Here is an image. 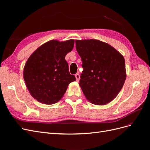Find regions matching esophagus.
<instances>
[{"instance_id": "1", "label": "esophagus", "mask_w": 150, "mask_h": 150, "mask_svg": "<svg viewBox=\"0 0 150 150\" xmlns=\"http://www.w3.org/2000/svg\"><path fill=\"white\" fill-rule=\"evenodd\" d=\"M75 77H76V81H79V79H80V75L79 73H77L76 75H75Z\"/></svg>"}]
</instances>
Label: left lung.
<instances>
[{
  "label": "left lung",
  "mask_w": 150,
  "mask_h": 150,
  "mask_svg": "<svg viewBox=\"0 0 150 150\" xmlns=\"http://www.w3.org/2000/svg\"><path fill=\"white\" fill-rule=\"evenodd\" d=\"M83 62L79 86L86 98L105 105L119 94L126 78L125 58L111 45L96 39L76 40Z\"/></svg>",
  "instance_id": "1"
}]
</instances>
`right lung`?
I'll return each mask as SVG.
<instances>
[{
	"instance_id": "obj_1",
	"label": "right lung",
	"mask_w": 150,
	"mask_h": 150,
	"mask_svg": "<svg viewBox=\"0 0 150 150\" xmlns=\"http://www.w3.org/2000/svg\"><path fill=\"white\" fill-rule=\"evenodd\" d=\"M74 40H51L31 54L24 67L23 77L32 96L45 104L56 103L62 99L69 83L76 81L70 74L65 59L74 47Z\"/></svg>"
}]
</instances>
